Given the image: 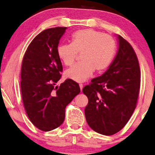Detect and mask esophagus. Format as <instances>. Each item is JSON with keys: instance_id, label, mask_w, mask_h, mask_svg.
<instances>
[{"instance_id": "1", "label": "esophagus", "mask_w": 155, "mask_h": 155, "mask_svg": "<svg viewBox=\"0 0 155 155\" xmlns=\"http://www.w3.org/2000/svg\"><path fill=\"white\" fill-rule=\"evenodd\" d=\"M79 87H80L81 91H82V90H83V84H81H81H79Z\"/></svg>"}]
</instances>
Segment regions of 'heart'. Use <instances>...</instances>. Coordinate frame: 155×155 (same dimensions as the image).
<instances>
[{
    "mask_svg": "<svg viewBox=\"0 0 155 155\" xmlns=\"http://www.w3.org/2000/svg\"><path fill=\"white\" fill-rule=\"evenodd\" d=\"M56 52L65 66L72 65L78 54H81L82 62L66 70L65 77L84 82L95 70L100 73L109 67L116 52V43L108 34L92 29H83L72 34L70 44L58 45Z\"/></svg>",
    "mask_w": 155,
    "mask_h": 155,
    "instance_id": "1",
    "label": "heart"
}]
</instances>
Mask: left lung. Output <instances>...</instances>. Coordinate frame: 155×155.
<instances>
[{"mask_svg": "<svg viewBox=\"0 0 155 155\" xmlns=\"http://www.w3.org/2000/svg\"><path fill=\"white\" fill-rule=\"evenodd\" d=\"M119 50L104 74L93 78L83 89L88 104L87 124L93 130L112 135L126 126L137 106L140 90L139 63L130 44L121 36Z\"/></svg>", "mask_w": 155, "mask_h": 155, "instance_id": "1", "label": "left lung"}]
</instances>
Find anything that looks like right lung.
<instances>
[{"label": "right lung", "mask_w": 155, "mask_h": 155, "mask_svg": "<svg viewBox=\"0 0 155 155\" xmlns=\"http://www.w3.org/2000/svg\"><path fill=\"white\" fill-rule=\"evenodd\" d=\"M66 28L41 31L29 45L22 61L21 90L25 110L34 126L45 132L63 124L66 106L81 92L78 83L71 79L54 86L63 71L56 49Z\"/></svg>", "instance_id": "obj_1"}]
</instances>
